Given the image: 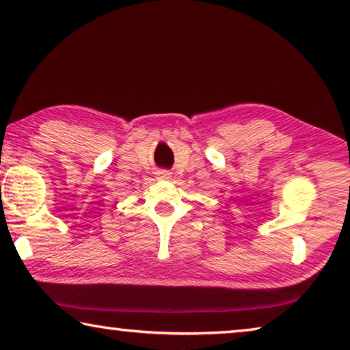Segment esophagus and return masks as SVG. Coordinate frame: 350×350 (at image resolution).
Segmentation results:
<instances>
[{
    "label": "esophagus",
    "instance_id": "esophagus-1",
    "mask_svg": "<svg viewBox=\"0 0 350 350\" xmlns=\"http://www.w3.org/2000/svg\"><path fill=\"white\" fill-rule=\"evenodd\" d=\"M157 178L158 180H172V172L170 170H158Z\"/></svg>",
    "mask_w": 350,
    "mask_h": 350
}]
</instances>
